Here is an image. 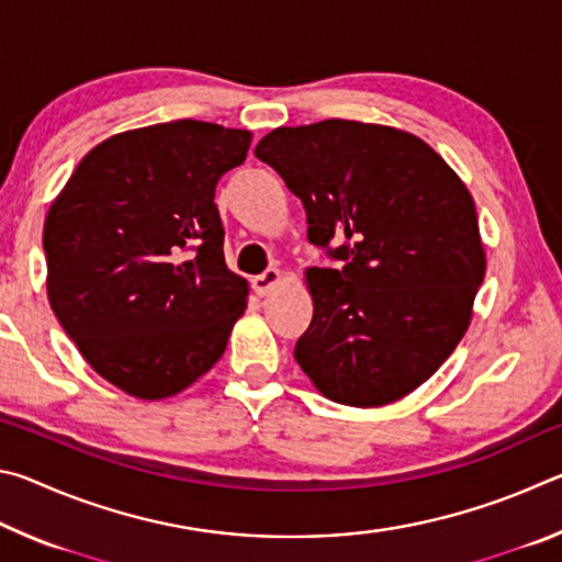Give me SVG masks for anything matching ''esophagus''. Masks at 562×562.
I'll list each match as a JSON object with an SVG mask.
<instances>
[{"instance_id":"obj_1","label":"esophagus","mask_w":562,"mask_h":562,"mask_svg":"<svg viewBox=\"0 0 562 562\" xmlns=\"http://www.w3.org/2000/svg\"><path fill=\"white\" fill-rule=\"evenodd\" d=\"M280 282H282V272L278 268H270L252 280V288L260 294V297H265V294H270Z\"/></svg>"}]
</instances>
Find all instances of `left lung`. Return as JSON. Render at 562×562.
<instances>
[{"label": "left lung", "mask_w": 562, "mask_h": 562, "mask_svg": "<svg viewBox=\"0 0 562 562\" xmlns=\"http://www.w3.org/2000/svg\"><path fill=\"white\" fill-rule=\"evenodd\" d=\"M255 156L302 201L310 243L345 262L304 272L315 315L294 347L302 372L347 406L412 394L465 335L486 274L469 188L429 144L379 123L282 126Z\"/></svg>", "instance_id": "1"}]
</instances>
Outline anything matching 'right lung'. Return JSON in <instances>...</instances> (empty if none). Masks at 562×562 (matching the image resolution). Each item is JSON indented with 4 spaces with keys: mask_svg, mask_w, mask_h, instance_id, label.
Returning <instances> with one entry per match:
<instances>
[{
    "mask_svg": "<svg viewBox=\"0 0 562 562\" xmlns=\"http://www.w3.org/2000/svg\"><path fill=\"white\" fill-rule=\"evenodd\" d=\"M250 140L193 119L116 133L81 158L46 213L54 315L121 392L176 396L223 357L247 280L225 265L215 186Z\"/></svg>",
    "mask_w": 562,
    "mask_h": 562,
    "instance_id": "right-lung-1",
    "label": "right lung"
}]
</instances>
